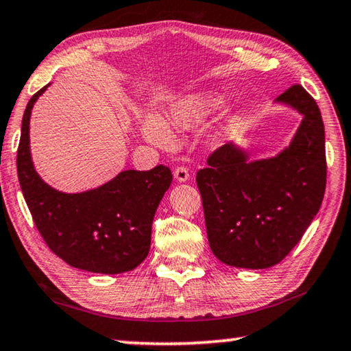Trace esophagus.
<instances>
[{
    "label": "esophagus",
    "mask_w": 351,
    "mask_h": 351,
    "mask_svg": "<svg viewBox=\"0 0 351 351\" xmlns=\"http://www.w3.org/2000/svg\"><path fill=\"white\" fill-rule=\"evenodd\" d=\"M173 175L176 178V181H180V182H184V181L189 180V170H187L184 165L176 167L175 171H173Z\"/></svg>",
    "instance_id": "1"
}]
</instances>
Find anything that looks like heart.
<instances>
[{
    "mask_svg": "<svg viewBox=\"0 0 351 351\" xmlns=\"http://www.w3.org/2000/svg\"><path fill=\"white\" fill-rule=\"evenodd\" d=\"M226 102L223 96L214 93H203L197 94V96H191L186 101L178 104V106L171 110L170 119L171 123L180 125V128H187L198 121H202L203 118H206L208 114L221 108ZM145 134L148 135L151 140L158 143H169L171 140V132L169 125L165 121H162L160 118H148L143 124Z\"/></svg>",
    "mask_w": 351,
    "mask_h": 351,
    "instance_id": "heart-1",
    "label": "heart"
}]
</instances>
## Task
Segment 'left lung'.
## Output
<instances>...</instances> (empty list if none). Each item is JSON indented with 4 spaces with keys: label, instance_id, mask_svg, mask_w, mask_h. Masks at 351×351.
Masks as SVG:
<instances>
[{
    "label": "left lung",
    "instance_id": "8db88e82",
    "mask_svg": "<svg viewBox=\"0 0 351 351\" xmlns=\"http://www.w3.org/2000/svg\"><path fill=\"white\" fill-rule=\"evenodd\" d=\"M302 114L290 146L271 159L247 162L222 145L197 171L209 247L222 263L263 269L300 243L326 189L325 125L315 99L301 85L277 97Z\"/></svg>",
    "mask_w": 351,
    "mask_h": 351
}]
</instances>
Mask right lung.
Listing matches in <instances>:
<instances>
[{
	"label": "right lung",
	"mask_w": 351,
	"mask_h": 351,
	"mask_svg": "<svg viewBox=\"0 0 351 351\" xmlns=\"http://www.w3.org/2000/svg\"><path fill=\"white\" fill-rule=\"evenodd\" d=\"M47 86L26 106L17 151L20 187L36 227L51 252L74 268L101 274L137 268L149 252L151 226L173 180L171 171L165 165L125 170L82 193L51 189L36 173L29 153L31 110Z\"/></svg>",
	"instance_id": "right-lung-1"
}]
</instances>
